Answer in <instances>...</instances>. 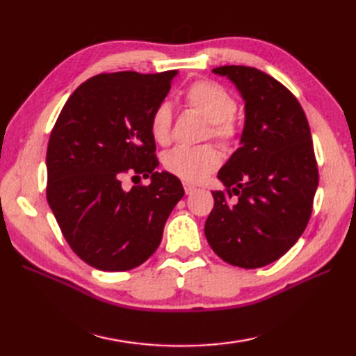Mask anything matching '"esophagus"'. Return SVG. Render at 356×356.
<instances>
[{
  "mask_svg": "<svg viewBox=\"0 0 356 356\" xmlns=\"http://www.w3.org/2000/svg\"><path fill=\"white\" fill-rule=\"evenodd\" d=\"M184 188H185V193L186 194H193L195 190H197V188H195L194 185H191V184H184Z\"/></svg>",
  "mask_w": 356,
  "mask_h": 356,
  "instance_id": "34e87169",
  "label": "esophagus"
}]
</instances>
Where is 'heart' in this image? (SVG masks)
Returning <instances> with one entry per match:
<instances>
[{
    "instance_id": "obj_1",
    "label": "heart",
    "mask_w": 356,
    "mask_h": 356,
    "mask_svg": "<svg viewBox=\"0 0 356 356\" xmlns=\"http://www.w3.org/2000/svg\"><path fill=\"white\" fill-rule=\"evenodd\" d=\"M188 107L197 111L209 122V136L222 143L237 139L238 127L234 120L237 102L228 90L211 81H197L185 92ZM172 113L166 102L159 104L149 118V131L159 143H168L171 138ZM220 156L211 145L177 147L165 154L163 165L174 176L185 182H200L213 172Z\"/></svg>"
}]
</instances>
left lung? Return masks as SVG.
I'll use <instances>...</instances> for the list:
<instances>
[{
	"label": "left lung",
	"mask_w": 356,
	"mask_h": 356,
	"mask_svg": "<svg viewBox=\"0 0 356 356\" xmlns=\"http://www.w3.org/2000/svg\"><path fill=\"white\" fill-rule=\"evenodd\" d=\"M213 73L238 90L245 125L217 174L226 193L213 191L205 236L223 261L261 268L297 243L311 217L318 186L311 128L297 97L269 74L245 65Z\"/></svg>",
	"instance_id": "left-lung-1"
}]
</instances>
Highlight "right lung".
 Masks as SVG:
<instances>
[{
    "label": "right lung",
    "mask_w": 356,
    "mask_h": 356,
    "mask_svg": "<svg viewBox=\"0 0 356 356\" xmlns=\"http://www.w3.org/2000/svg\"><path fill=\"white\" fill-rule=\"evenodd\" d=\"M174 76L177 70L97 74L74 90L51 130L47 202L74 254L99 270H130L148 260L185 194L176 176L156 171L149 131ZM127 172L150 184L125 191Z\"/></svg>",
    "instance_id": "1"
}]
</instances>
